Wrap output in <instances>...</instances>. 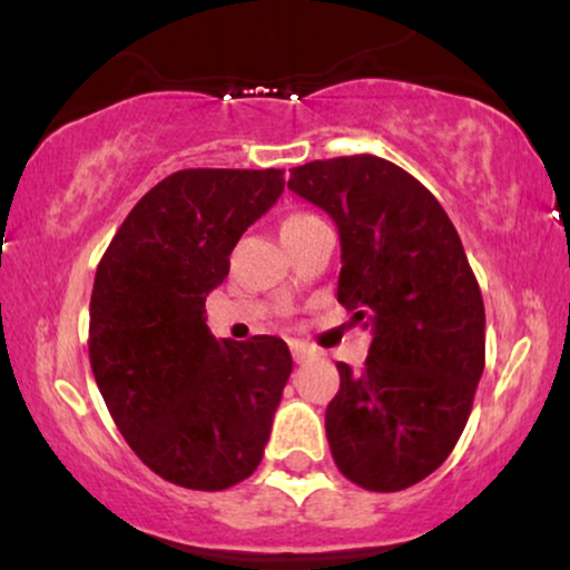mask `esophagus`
<instances>
[{"label": "esophagus", "mask_w": 570, "mask_h": 570, "mask_svg": "<svg viewBox=\"0 0 570 570\" xmlns=\"http://www.w3.org/2000/svg\"><path fill=\"white\" fill-rule=\"evenodd\" d=\"M289 348H292V358H294V362H297V364H305L307 358H313V351L307 348V345H303V343H292Z\"/></svg>", "instance_id": "34e87169"}]
</instances>
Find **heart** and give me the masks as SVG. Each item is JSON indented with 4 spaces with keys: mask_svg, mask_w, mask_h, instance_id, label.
<instances>
[{
    "mask_svg": "<svg viewBox=\"0 0 570 570\" xmlns=\"http://www.w3.org/2000/svg\"><path fill=\"white\" fill-rule=\"evenodd\" d=\"M318 217H313V214L307 212H292L286 214L284 222H281V233H294V230H303L305 225H311V222H316Z\"/></svg>",
    "mask_w": 570,
    "mask_h": 570,
    "instance_id": "b5f03b06",
    "label": "heart"
}]
</instances>
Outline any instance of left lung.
<instances>
[{"mask_svg":"<svg viewBox=\"0 0 570 570\" xmlns=\"http://www.w3.org/2000/svg\"><path fill=\"white\" fill-rule=\"evenodd\" d=\"M289 189L335 219L337 299L372 332L362 372L337 364L332 458L364 490L415 485L453 453L485 370V305L461 238L415 176L375 155L305 163Z\"/></svg>","mask_w":570,"mask_h":570,"instance_id":"1","label":"left lung"}]
</instances>
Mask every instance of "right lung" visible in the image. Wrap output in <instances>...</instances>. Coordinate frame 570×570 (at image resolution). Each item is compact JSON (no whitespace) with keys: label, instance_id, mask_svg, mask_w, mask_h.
Masks as SVG:
<instances>
[{"label":"right lung","instance_id":"obj_1","mask_svg":"<svg viewBox=\"0 0 570 570\" xmlns=\"http://www.w3.org/2000/svg\"><path fill=\"white\" fill-rule=\"evenodd\" d=\"M284 171L185 168L130 208L96 267L88 353L109 415L163 480L225 490L259 466L292 372L281 337L217 340L206 294Z\"/></svg>","mask_w":570,"mask_h":570}]
</instances>
